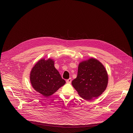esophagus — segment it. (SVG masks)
<instances>
[{"label":"esophagus","instance_id":"1","mask_svg":"<svg viewBox=\"0 0 133 133\" xmlns=\"http://www.w3.org/2000/svg\"><path fill=\"white\" fill-rule=\"evenodd\" d=\"M66 82L67 83H70L71 82V78H69L68 79H67V80H66Z\"/></svg>","mask_w":133,"mask_h":133}]
</instances>
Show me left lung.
<instances>
[{"label": "left lung", "instance_id": "1", "mask_svg": "<svg viewBox=\"0 0 133 133\" xmlns=\"http://www.w3.org/2000/svg\"><path fill=\"white\" fill-rule=\"evenodd\" d=\"M108 79L104 65L91 58L79 63L77 77L71 84L81 97L90 101L99 96L105 90Z\"/></svg>", "mask_w": 133, "mask_h": 133}]
</instances>
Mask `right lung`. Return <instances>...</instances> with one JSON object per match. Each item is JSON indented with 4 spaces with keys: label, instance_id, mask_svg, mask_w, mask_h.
Masks as SVG:
<instances>
[{
    "label": "right lung",
    "instance_id": "1",
    "mask_svg": "<svg viewBox=\"0 0 133 133\" xmlns=\"http://www.w3.org/2000/svg\"><path fill=\"white\" fill-rule=\"evenodd\" d=\"M30 83L37 92L45 97L54 94L66 82L54 66V61L49 58L42 59L32 68L30 74Z\"/></svg>",
    "mask_w": 133,
    "mask_h": 133
}]
</instances>
